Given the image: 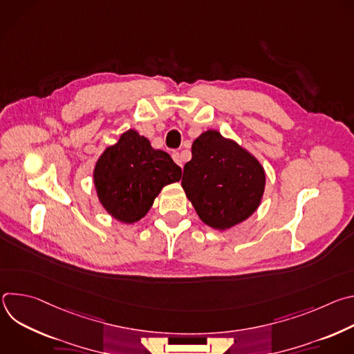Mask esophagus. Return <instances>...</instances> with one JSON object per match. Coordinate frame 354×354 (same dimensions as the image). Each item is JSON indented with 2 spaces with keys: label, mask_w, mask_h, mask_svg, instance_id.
<instances>
[{
  "label": "esophagus",
  "mask_w": 354,
  "mask_h": 354,
  "mask_svg": "<svg viewBox=\"0 0 354 354\" xmlns=\"http://www.w3.org/2000/svg\"><path fill=\"white\" fill-rule=\"evenodd\" d=\"M172 158H174V161H175L179 167H182V158H180V154L178 153V151H174V153H172Z\"/></svg>",
  "instance_id": "esophagus-1"
}]
</instances>
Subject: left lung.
<instances>
[{"label": "left lung", "instance_id": "1", "mask_svg": "<svg viewBox=\"0 0 354 354\" xmlns=\"http://www.w3.org/2000/svg\"><path fill=\"white\" fill-rule=\"evenodd\" d=\"M261 162L217 130L201 133L192 144L182 187L200 217L214 230H228L257 212L265 192Z\"/></svg>", "mask_w": 354, "mask_h": 354}]
</instances>
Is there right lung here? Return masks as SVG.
<instances>
[{
    "label": "right lung",
    "mask_w": 354,
    "mask_h": 354,
    "mask_svg": "<svg viewBox=\"0 0 354 354\" xmlns=\"http://www.w3.org/2000/svg\"><path fill=\"white\" fill-rule=\"evenodd\" d=\"M182 169L168 153L130 129L108 147L93 169V183L104 209L116 220H141L165 185L178 182Z\"/></svg>",
    "instance_id": "obj_1"
}]
</instances>
